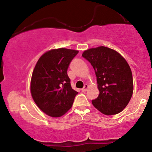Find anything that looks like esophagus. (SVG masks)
<instances>
[{
	"mask_svg": "<svg viewBox=\"0 0 152 152\" xmlns=\"http://www.w3.org/2000/svg\"><path fill=\"white\" fill-rule=\"evenodd\" d=\"M88 85L85 84V85H84V87H83V88H82L81 91H83V92L86 91L87 89H88Z\"/></svg>",
	"mask_w": 152,
	"mask_h": 152,
	"instance_id": "esophagus-1",
	"label": "esophagus"
}]
</instances>
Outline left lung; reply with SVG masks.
<instances>
[{
	"instance_id": "left-lung-1",
	"label": "left lung",
	"mask_w": 152,
	"mask_h": 152,
	"mask_svg": "<svg viewBox=\"0 0 152 152\" xmlns=\"http://www.w3.org/2000/svg\"><path fill=\"white\" fill-rule=\"evenodd\" d=\"M82 56L91 63L96 76L99 96L92 104L103 114H117L128 105L134 91L133 77L126 59L105 46L87 49Z\"/></svg>"
}]
</instances>
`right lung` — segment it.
Returning <instances> with one entry per match:
<instances>
[{
  "label": "right lung",
  "instance_id": "1",
  "mask_svg": "<svg viewBox=\"0 0 152 152\" xmlns=\"http://www.w3.org/2000/svg\"><path fill=\"white\" fill-rule=\"evenodd\" d=\"M78 53L77 50L65 48L49 50L35 66L31 94L38 107L48 116L60 117L73 105L78 92L71 88L67 70Z\"/></svg>",
  "mask_w": 152,
  "mask_h": 152
}]
</instances>
